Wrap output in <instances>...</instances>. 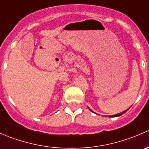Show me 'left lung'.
I'll return each mask as SVG.
<instances>
[{"mask_svg": "<svg viewBox=\"0 0 149 149\" xmlns=\"http://www.w3.org/2000/svg\"><path fill=\"white\" fill-rule=\"evenodd\" d=\"M88 109H89V108H88ZM129 109H130V108H129ZM90 110L91 111V109H90ZM128 110V109H126L125 111H124V112H121V113H119V114H117V115H112V116L111 117H118V116H120V115H123V114L125 113V112H127V111Z\"/></svg>", "mask_w": 149, "mask_h": 149, "instance_id": "8db88e82", "label": "left lung"}]
</instances>
